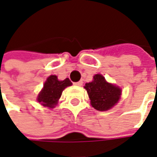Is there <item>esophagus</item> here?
<instances>
[{
  "label": "esophagus",
  "mask_w": 157,
  "mask_h": 157,
  "mask_svg": "<svg viewBox=\"0 0 157 157\" xmlns=\"http://www.w3.org/2000/svg\"><path fill=\"white\" fill-rule=\"evenodd\" d=\"M83 82L82 81H79L77 82H75V85H76V86H78V87H81V86H82Z\"/></svg>",
  "instance_id": "obj_1"
}]
</instances>
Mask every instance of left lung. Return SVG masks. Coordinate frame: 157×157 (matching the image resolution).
Here are the masks:
<instances>
[{
    "label": "left lung",
    "instance_id": "left-lung-1",
    "mask_svg": "<svg viewBox=\"0 0 157 157\" xmlns=\"http://www.w3.org/2000/svg\"><path fill=\"white\" fill-rule=\"evenodd\" d=\"M84 88L87 90L91 105L101 112L111 109L121 96V88L107 82L101 74L95 75L91 82L85 84Z\"/></svg>",
    "mask_w": 157,
    "mask_h": 157
}]
</instances>
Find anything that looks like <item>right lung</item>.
<instances>
[{
    "label": "right lung",
    "mask_w": 157,
    "mask_h": 157,
    "mask_svg": "<svg viewBox=\"0 0 157 157\" xmlns=\"http://www.w3.org/2000/svg\"><path fill=\"white\" fill-rule=\"evenodd\" d=\"M72 85L69 78L59 81L56 75H50L44 84V87L38 94L37 101L44 106L53 108L57 105L64 88Z\"/></svg>",
    "instance_id": "add662e5"
}]
</instances>
